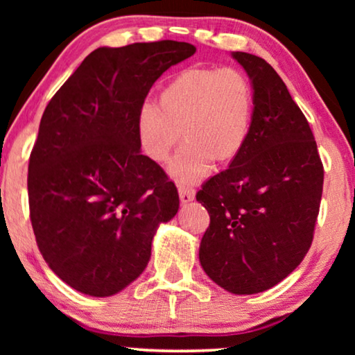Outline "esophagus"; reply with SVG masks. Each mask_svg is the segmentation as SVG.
<instances>
[{
  "label": "esophagus",
  "instance_id": "obj_1",
  "mask_svg": "<svg viewBox=\"0 0 355 355\" xmlns=\"http://www.w3.org/2000/svg\"><path fill=\"white\" fill-rule=\"evenodd\" d=\"M179 198H181L182 203H189L196 198V191L191 186H179Z\"/></svg>",
  "mask_w": 355,
  "mask_h": 355
}]
</instances>
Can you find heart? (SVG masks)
<instances>
[{
	"label": "heart",
	"mask_w": 355,
	"mask_h": 355,
	"mask_svg": "<svg viewBox=\"0 0 355 355\" xmlns=\"http://www.w3.org/2000/svg\"><path fill=\"white\" fill-rule=\"evenodd\" d=\"M254 116V89L234 67L182 71L159 95V106L139 110L137 134L144 153L166 162L182 137L186 142L168 171L179 184H193L211 171L213 162L226 163L242 152Z\"/></svg>",
	"instance_id": "heart-1"
}]
</instances>
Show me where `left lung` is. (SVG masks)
Listing matches in <instances>:
<instances>
[{"label": "left lung", "mask_w": 355, "mask_h": 355, "mask_svg": "<svg viewBox=\"0 0 355 355\" xmlns=\"http://www.w3.org/2000/svg\"><path fill=\"white\" fill-rule=\"evenodd\" d=\"M254 89L249 137L230 168L197 192L210 226L198 259L232 294L273 288L300 265L313 239L323 164L309 121L261 58L234 51Z\"/></svg>", "instance_id": "1"}]
</instances>
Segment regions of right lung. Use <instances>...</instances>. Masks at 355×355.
I'll return each mask as SVG.
<instances>
[{"label": "right lung", "mask_w": 355, "mask_h": 355, "mask_svg": "<svg viewBox=\"0 0 355 355\" xmlns=\"http://www.w3.org/2000/svg\"><path fill=\"white\" fill-rule=\"evenodd\" d=\"M196 53L186 42L96 48L42 116L28 159V207L40 254L82 294L108 297L137 279L178 189L140 152L137 116L159 76Z\"/></svg>", "instance_id": "add662e5"}]
</instances>
